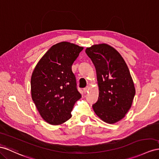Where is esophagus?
Wrapping results in <instances>:
<instances>
[{"label": "esophagus", "instance_id": "obj_1", "mask_svg": "<svg viewBox=\"0 0 159 159\" xmlns=\"http://www.w3.org/2000/svg\"><path fill=\"white\" fill-rule=\"evenodd\" d=\"M89 89V88L88 87V86H87V87H85V88H84V92L85 93H86L88 92V90Z\"/></svg>", "mask_w": 159, "mask_h": 159}]
</instances>
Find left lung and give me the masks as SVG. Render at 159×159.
Masks as SVG:
<instances>
[{
  "label": "left lung",
  "instance_id": "8db88e82",
  "mask_svg": "<svg viewBox=\"0 0 159 159\" xmlns=\"http://www.w3.org/2000/svg\"><path fill=\"white\" fill-rule=\"evenodd\" d=\"M85 53L95 66L100 90L93 109L103 121L117 122L125 116L135 96L128 67L120 54L108 45H94Z\"/></svg>",
  "mask_w": 159,
  "mask_h": 159
}]
</instances>
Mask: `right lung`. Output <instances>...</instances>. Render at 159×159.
<instances>
[{
    "mask_svg": "<svg viewBox=\"0 0 159 159\" xmlns=\"http://www.w3.org/2000/svg\"><path fill=\"white\" fill-rule=\"evenodd\" d=\"M82 49L68 42L55 44L32 74V99L41 117L53 125L69 120L75 103L81 97L71 66Z\"/></svg>",
    "mask_w": 159,
    "mask_h": 159,
    "instance_id": "1",
    "label": "right lung"
}]
</instances>
